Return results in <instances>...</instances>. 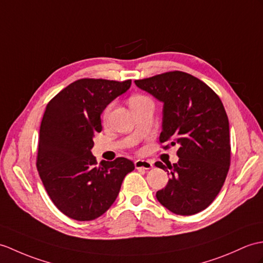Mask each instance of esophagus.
Masks as SVG:
<instances>
[{"label":"esophagus","instance_id":"obj_1","mask_svg":"<svg viewBox=\"0 0 263 263\" xmlns=\"http://www.w3.org/2000/svg\"><path fill=\"white\" fill-rule=\"evenodd\" d=\"M134 166H136L137 169H144V170H149L154 167L152 166V162L148 160H141V159L134 161Z\"/></svg>","mask_w":263,"mask_h":263}]
</instances>
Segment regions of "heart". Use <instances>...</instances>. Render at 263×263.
<instances>
[{"label": "heart", "instance_id": "b5f03b06", "mask_svg": "<svg viewBox=\"0 0 263 263\" xmlns=\"http://www.w3.org/2000/svg\"><path fill=\"white\" fill-rule=\"evenodd\" d=\"M146 97H144V96H141V95H134V96H132L131 99H130V104H133V103H137V102H140V101H142V100H145ZM108 112H109V107H107L106 109H105V112H104V117H107L108 115Z\"/></svg>", "mask_w": 263, "mask_h": 263}]
</instances>
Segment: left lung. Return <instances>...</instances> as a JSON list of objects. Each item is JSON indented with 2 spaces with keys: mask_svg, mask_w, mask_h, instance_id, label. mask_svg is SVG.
Returning a JSON list of instances; mask_svg holds the SVG:
<instances>
[{
  "mask_svg": "<svg viewBox=\"0 0 263 263\" xmlns=\"http://www.w3.org/2000/svg\"><path fill=\"white\" fill-rule=\"evenodd\" d=\"M134 83L163 103L160 143L179 145L178 162L167 167L155 163L170 176L156 197L175 214H196L212 204L229 173L230 126L223 103L204 82L184 71ZM168 148L169 144L163 146Z\"/></svg>",
  "mask_w": 263,
  "mask_h": 263,
  "instance_id": "8db88e82",
  "label": "left lung"
}]
</instances>
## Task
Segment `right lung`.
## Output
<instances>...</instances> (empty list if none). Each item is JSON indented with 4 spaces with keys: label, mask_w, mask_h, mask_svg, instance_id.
<instances>
[{
    "label": "right lung",
    "mask_w": 263,
    "mask_h": 263,
    "mask_svg": "<svg viewBox=\"0 0 263 263\" xmlns=\"http://www.w3.org/2000/svg\"><path fill=\"white\" fill-rule=\"evenodd\" d=\"M130 86L131 79L83 78L47 104L36 169L52 203L76 221L103 215L117 199L124 177L134 169V163L122 157L97 164L90 152L94 136L102 131V112Z\"/></svg>",
    "instance_id": "1"
}]
</instances>
